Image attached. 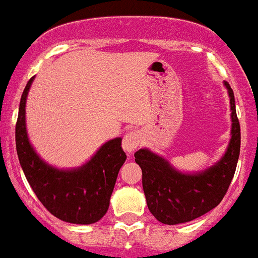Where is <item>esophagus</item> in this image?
Masks as SVG:
<instances>
[{"instance_id": "esophagus-1", "label": "esophagus", "mask_w": 258, "mask_h": 258, "mask_svg": "<svg viewBox=\"0 0 258 258\" xmlns=\"http://www.w3.org/2000/svg\"><path fill=\"white\" fill-rule=\"evenodd\" d=\"M140 144V138L139 134L136 131H131V133L125 134L124 138H123L122 147L127 153H133L135 152V149L139 147Z\"/></svg>"}]
</instances>
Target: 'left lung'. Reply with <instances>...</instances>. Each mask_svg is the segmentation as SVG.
I'll return each mask as SVG.
<instances>
[{
  "label": "left lung",
  "mask_w": 258,
  "mask_h": 258,
  "mask_svg": "<svg viewBox=\"0 0 258 258\" xmlns=\"http://www.w3.org/2000/svg\"><path fill=\"white\" fill-rule=\"evenodd\" d=\"M223 84L229 97L231 139L224 155L214 165L199 172H181L148 148L135 152L136 164L142 168L148 209L164 224L190 222L215 209L232 181L240 155V124L233 90L228 82Z\"/></svg>",
  "instance_id": "8db88e82"
}]
</instances>
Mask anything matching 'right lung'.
I'll list each match as a JSON object with an SVG mask.
<instances>
[{"label":"right lung","mask_w":258,"mask_h":258,"mask_svg":"<svg viewBox=\"0 0 258 258\" xmlns=\"http://www.w3.org/2000/svg\"><path fill=\"white\" fill-rule=\"evenodd\" d=\"M32 82L34 77L23 90L15 125L19 164L31 189L52 215L73 224H93L107 213L119 169L127 159L122 138L106 142L79 168L60 169L48 164L36 153L26 128V101Z\"/></svg>","instance_id":"1"}]
</instances>
